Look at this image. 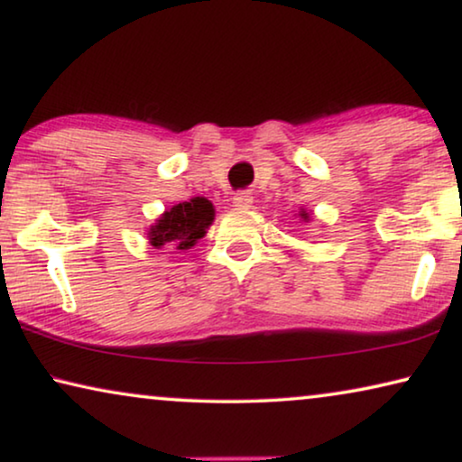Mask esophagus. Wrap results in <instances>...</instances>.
<instances>
[{
    "label": "esophagus",
    "instance_id": "1",
    "mask_svg": "<svg viewBox=\"0 0 462 462\" xmlns=\"http://www.w3.org/2000/svg\"><path fill=\"white\" fill-rule=\"evenodd\" d=\"M252 201H254V198H252L250 191L233 193V204H236L237 208H250Z\"/></svg>",
    "mask_w": 462,
    "mask_h": 462
}]
</instances>
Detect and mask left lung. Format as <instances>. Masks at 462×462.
I'll use <instances>...</instances> for the list:
<instances>
[{
  "mask_svg": "<svg viewBox=\"0 0 462 462\" xmlns=\"http://www.w3.org/2000/svg\"><path fill=\"white\" fill-rule=\"evenodd\" d=\"M300 217H302V218H305V220H309V214H307L305 210H302V214H300Z\"/></svg>",
  "mask_w": 462,
  "mask_h": 462,
  "instance_id": "obj_1",
  "label": "left lung"
}]
</instances>
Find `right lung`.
Wrapping results in <instances>:
<instances>
[{
	"label": "right lung",
	"mask_w": 462,
	"mask_h": 462,
	"mask_svg": "<svg viewBox=\"0 0 462 462\" xmlns=\"http://www.w3.org/2000/svg\"><path fill=\"white\" fill-rule=\"evenodd\" d=\"M214 220V206L206 198H193L191 201L170 208L157 223L151 226V245L163 248L172 245L176 250H187L198 239L206 236V229Z\"/></svg>",
	"instance_id": "add662e5"
}]
</instances>
